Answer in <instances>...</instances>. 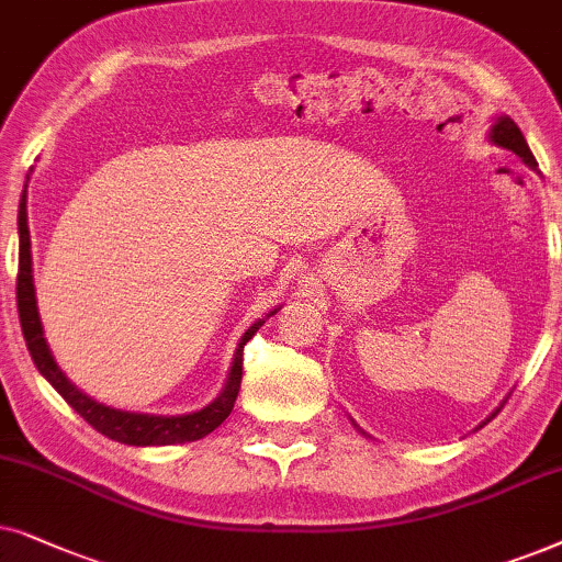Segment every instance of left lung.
Here are the masks:
<instances>
[{
	"instance_id": "8db88e82",
	"label": "left lung",
	"mask_w": 562,
	"mask_h": 562,
	"mask_svg": "<svg viewBox=\"0 0 562 562\" xmlns=\"http://www.w3.org/2000/svg\"><path fill=\"white\" fill-rule=\"evenodd\" d=\"M491 140H493V144H496V146H504V148H508V151H514L516 156H519L521 161L527 164L529 169H537L535 156H532V151H529L525 136H521V131L516 128V123H514L512 117L501 115V117L496 120V123H493ZM496 414H498V411H493L491 418L496 416ZM491 418H485V422H491ZM485 422H483V424H485Z\"/></svg>"
}]
</instances>
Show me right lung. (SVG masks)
I'll list each match as a JSON object with an SVG mask.
<instances>
[{
	"label": "right lung",
	"mask_w": 562,
	"mask_h": 562,
	"mask_svg": "<svg viewBox=\"0 0 562 562\" xmlns=\"http://www.w3.org/2000/svg\"><path fill=\"white\" fill-rule=\"evenodd\" d=\"M30 179V175H27ZM27 179L25 190L20 198V211H18V234H20V272H18V311H20V326L22 336H25L27 351L33 357L35 368L41 370V375L64 395V401L85 418L89 426H94L97 431L104 437L115 439V442L133 445V447H161V445H184L194 442V439H203L205 434L226 422L231 411H234L238 387H241L244 375V347L254 334L259 331V326L265 324V318L254 321L246 328V334L238 341L234 362H231V372L218 398L207 403L205 408L192 411V414L182 416H156V414H136V411H120L104 403H97L89 398L87 393H81L77 385H71V380L64 375L61 368L56 364L54 355H50L46 336H43L41 313H37L35 301V285H33V254H30V228H27ZM274 311L267 313L274 316Z\"/></svg>",
	"instance_id": "obj_1"
}]
</instances>
